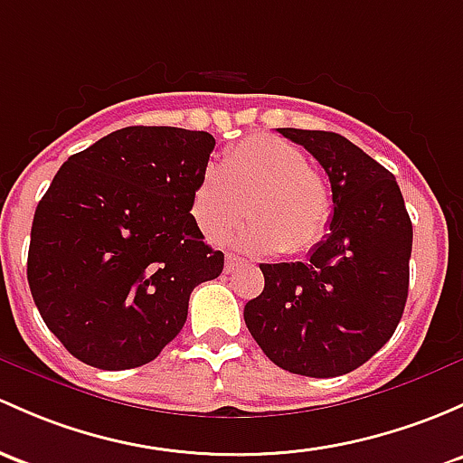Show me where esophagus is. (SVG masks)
<instances>
[{
	"label": "esophagus",
	"instance_id": "obj_1",
	"mask_svg": "<svg viewBox=\"0 0 463 463\" xmlns=\"http://www.w3.org/2000/svg\"><path fill=\"white\" fill-rule=\"evenodd\" d=\"M240 264H241L240 257L232 255V252H228V255H226V264H223V270H226V272H232V270H235L237 266H240Z\"/></svg>",
	"mask_w": 463,
	"mask_h": 463
}]
</instances>
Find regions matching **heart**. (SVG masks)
Returning <instances> with one entry per match:
<instances>
[{
	"mask_svg": "<svg viewBox=\"0 0 463 463\" xmlns=\"http://www.w3.org/2000/svg\"><path fill=\"white\" fill-rule=\"evenodd\" d=\"M235 244L246 252L301 255L324 240L333 217L328 184L295 144L255 135L223 155L194 186L191 215L211 244H223L246 215Z\"/></svg>",
	"mask_w": 463,
	"mask_h": 463,
	"instance_id": "obj_1",
	"label": "heart"
}]
</instances>
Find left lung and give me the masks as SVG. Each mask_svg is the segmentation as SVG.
<instances>
[{
  "instance_id": "8db88e82",
  "label": "left lung",
  "mask_w": 463,
  "mask_h": 463,
  "mask_svg": "<svg viewBox=\"0 0 463 463\" xmlns=\"http://www.w3.org/2000/svg\"><path fill=\"white\" fill-rule=\"evenodd\" d=\"M321 164L330 232L306 261L261 264L244 321L266 357L306 377L346 374L395 333L408 297L412 223L392 173L337 133L277 128Z\"/></svg>"
}]
</instances>
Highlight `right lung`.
I'll return each mask as SVG.
<instances>
[{"instance_id":"add662e5","label":"right lung","mask_w":463,"mask_h":463,"mask_svg":"<svg viewBox=\"0 0 463 463\" xmlns=\"http://www.w3.org/2000/svg\"><path fill=\"white\" fill-rule=\"evenodd\" d=\"M215 137L128 126L68 157L37 203L28 286L43 324L101 371L153 362L186 324L194 286L222 275L191 197Z\"/></svg>"}]
</instances>
